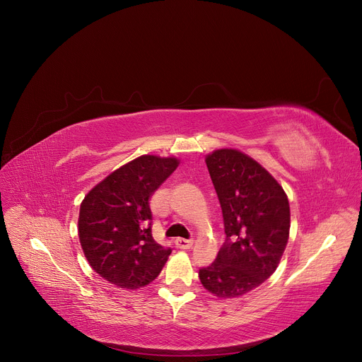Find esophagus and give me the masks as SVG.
<instances>
[{
    "mask_svg": "<svg viewBox=\"0 0 362 362\" xmlns=\"http://www.w3.org/2000/svg\"><path fill=\"white\" fill-rule=\"evenodd\" d=\"M175 246L178 249H190L193 246V240H185V238H177L175 240Z\"/></svg>",
    "mask_w": 362,
    "mask_h": 362,
    "instance_id": "esophagus-1",
    "label": "esophagus"
}]
</instances>
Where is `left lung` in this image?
Here are the masks:
<instances>
[{"mask_svg": "<svg viewBox=\"0 0 362 362\" xmlns=\"http://www.w3.org/2000/svg\"><path fill=\"white\" fill-rule=\"evenodd\" d=\"M227 240L208 268L203 287L219 299L240 298L277 269L290 233V204L281 184L249 154L218 148L206 154Z\"/></svg>", "mask_w": 362, "mask_h": 362, "instance_id": "8db88e82", "label": "left lung"}]
</instances>
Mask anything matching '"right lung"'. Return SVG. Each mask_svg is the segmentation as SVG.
<instances>
[{
	"label": "right lung",
	"mask_w": 362,
	"mask_h": 362,
	"mask_svg": "<svg viewBox=\"0 0 362 362\" xmlns=\"http://www.w3.org/2000/svg\"><path fill=\"white\" fill-rule=\"evenodd\" d=\"M180 165L143 154L109 174L83 197L78 235L90 267L116 287L136 290L160 274L170 255L151 235L150 199Z\"/></svg>",
	"instance_id": "add662e5"
}]
</instances>
